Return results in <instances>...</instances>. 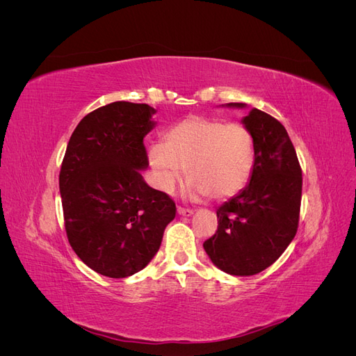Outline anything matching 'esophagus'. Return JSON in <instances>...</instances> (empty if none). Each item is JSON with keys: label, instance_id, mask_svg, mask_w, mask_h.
I'll list each match as a JSON object with an SVG mask.
<instances>
[{"label": "esophagus", "instance_id": "1", "mask_svg": "<svg viewBox=\"0 0 356 356\" xmlns=\"http://www.w3.org/2000/svg\"><path fill=\"white\" fill-rule=\"evenodd\" d=\"M177 212H178L179 215H182V217H190V215L193 213V209H190V208H182V207H178Z\"/></svg>", "mask_w": 356, "mask_h": 356}]
</instances>
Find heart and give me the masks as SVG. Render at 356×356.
<instances>
[{
	"mask_svg": "<svg viewBox=\"0 0 356 356\" xmlns=\"http://www.w3.org/2000/svg\"><path fill=\"white\" fill-rule=\"evenodd\" d=\"M156 186L170 195L186 168L193 197L221 200L241 191L255 163V141L250 129L221 118L190 115L170 127L163 144L148 152Z\"/></svg>",
	"mask_w": 356,
	"mask_h": 356,
	"instance_id": "obj_1",
	"label": "heart"
}]
</instances>
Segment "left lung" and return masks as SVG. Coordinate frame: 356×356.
Returning <instances> with one entry per match:
<instances>
[{
  "label": "left lung",
  "instance_id": "obj_1",
  "mask_svg": "<svg viewBox=\"0 0 356 356\" xmlns=\"http://www.w3.org/2000/svg\"><path fill=\"white\" fill-rule=\"evenodd\" d=\"M242 123L255 141L250 184L217 209V233L203 243L211 261L233 276L260 273L282 255L297 233L303 186L296 148L281 122L252 108Z\"/></svg>",
  "mask_w": 356,
  "mask_h": 356
}]
</instances>
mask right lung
<instances>
[{"label":"right lung","instance_id":"obj_1","mask_svg":"<svg viewBox=\"0 0 356 356\" xmlns=\"http://www.w3.org/2000/svg\"><path fill=\"white\" fill-rule=\"evenodd\" d=\"M156 110L113 102L75 127L63 157L59 190L70 245L96 273L127 277L152 261L177 207L149 187L145 135Z\"/></svg>","mask_w":356,"mask_h":356}]
</instances>
